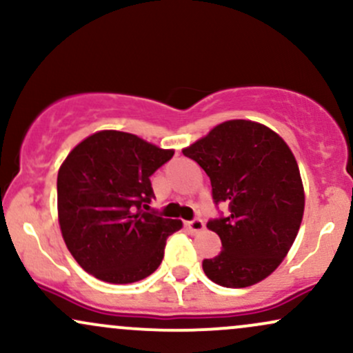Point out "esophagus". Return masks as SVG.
<instances>
[{"label":"esophagus","instance_id":"esophagus-1","mask_svg":"<svg viewBox=\"0 0 353 353\" xmlns=\"http://www.w3.org/2000/svg\"><path fill=\"white\" fill-rule=\"evenodd\" d=\"M185 228L189 229L190 234H199L205 229V224H204V221H202V219H194V221L185 222Z\"/></svg>","mask_w":353,"mask_h":353}]
</instances>
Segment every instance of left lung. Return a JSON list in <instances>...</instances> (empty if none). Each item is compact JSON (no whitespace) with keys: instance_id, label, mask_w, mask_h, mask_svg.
<instances>
[{"instance_id":"left-lung-1","label":"left lung","mask_w":353,"mask_h":353,"mask_svg":"<svg viewBox=\"0 0 353 353\" xmlns=\"http://www.w3.org/2000/svg\"><path fill=\"white\" fill-rule=\"evenodd\" d=\"M209 176L214 202L228 217L208 222L222 250L204 259L212 282L242 289L264 281L281 265L297 237L305 208L301 171L277 132L247 119L217 124L182 149Z\"/></svg>"}]
</instances>
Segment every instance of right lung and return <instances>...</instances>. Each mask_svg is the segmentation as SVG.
Masks as SVG:
<instances>
[{"label": "right lung", "mask_w": 353, "mask_h": 353, "mask_svg": "<svg viewBox=\"0 0 353 353\" xmlns=\"http://www.w3.org/2000/svg\"><path fill=\"white\" fill-rule=\"evenodd\" d=\"M174 156L136 134L104 129L68 154L58 172V221L76 262L109 283L149 277L181 221L144 212L151 179Z\"/></svg>", "instance_id": "add662e5"}]
</instances>
